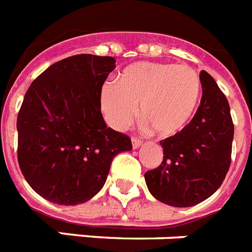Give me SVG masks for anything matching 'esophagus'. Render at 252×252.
<instances>
[{
	"instance_id": "34e87169",
	"label": "esophagus",
	"mask_w": 252,
	"mask_h": 252,
	"mask_svg": "<svg viewBox=\"0 0 252 252\" xmlns=\"http://www.w3.org/2000/svg\"><path fill=\"white\" fill-rule=\"evenodd\" d=\"M142 145V141L139 138H137V137H132V146L133 149H138L139 146Z\"/></svg>"
}]
</instances>
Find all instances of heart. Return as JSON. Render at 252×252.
Listing matches in <instances>:
<instances>
[{
	"mask_svg": "<svg viewBox=\"0 0 252 252\" xmlns=\"http://www.w3.org/2000/svg\"><path fill=\"white\" fill-rule=\"evenodd\" d=\"M201 83L187 65L136 63L106 83L100 94L105 119L118 130L126 129L138 115L160 137L181 132L197 106Z\"/></svg>",
	"mask_w": 252,
	"mask_h": 252,
	"instance_id": "b5f03b06",
	"label": "heart"
}]
</instances>
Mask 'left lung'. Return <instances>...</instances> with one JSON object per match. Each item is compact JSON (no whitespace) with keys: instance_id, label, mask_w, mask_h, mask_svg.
<instances>
[{"instance_id":"8db88e82","label":"left lung","mask_w":252,"mask_h":252,"mask_svg":"<svg viewBox=\"0 0 252 252\" xmlns=\"http://www.w3.org/2000/svg\"><path fill=\"white\" fill-rule=\"evenodd\" d=\"M202 97L187 126L160 141V166L145 173L150 193L175 208L193 206L223 183L230 165L234 126L227 97L210 74L200 73Z\"/></svg>"}]
</instances>
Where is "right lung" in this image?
I'll return each mask as SVG.
<instances>
[{
	"label": "right lung",
	"mask_w": 252,
	"mask_h": 252,
	"mask_svg": "<svg viewBox=\"0 0 252 252\" xmlns=\"http://www.w3.org/2000/svg\"><path fill=\"white\" fill-rule=\"evenodd\" d=\"M115 69L111 56L75 55L31 84L18 115V161L35 192L58 205L83 204L100 192L113 158L130 138L107 128L100 94Z\"/></svg>",
	"instance_id": "1"
}]
</instances>
